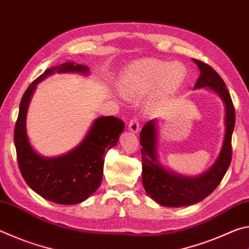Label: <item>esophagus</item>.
<instances>
[{"label": "esophagus", "instance_id": "obj_1", "mask_svg": "<svg viewBox=\"0 0 249 249\" xmlns=\"http://www.w3.org/2000/svg\"><path fill=\"white\" fill-rule=\"evenodd\" d=\"M128 129L133 133H138V130H140V122H138V119L135 115L129 121Z\"/></svg>", "mask_w": 249, "mask_h": 249}]
</instances>
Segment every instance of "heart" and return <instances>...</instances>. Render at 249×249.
<instances>
[{
  "label": "heart",
  "instance_id": "heart-1",
  "mask_svg": "<svg viewBox=\"0 0 249 249\" xmlns=\"http://www.w3.org/2000/svg\"><path fill=\"white\" fill-rule=\"evenodd\" d=\"M187 77L181 64H171L158 59H142L130 65L122 74L120 88L126 95H142L160 88L163 92L178 89Z\"/></svg>",
  "mask_w": 249,
  "mask_h": 249
}]
</instances>
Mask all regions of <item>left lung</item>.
<instances>
[{
	"label": "left lung",
	"mask_w": 249,
	"mask_h": 249,
	"mask_svg": "<svg viewBox=\"0 0 249 249\" xmlns=\"http://www.w3.org/2000/svg\"><path fill=\"white\" fill-rule=\"evenodd\" d=\"M201 71L196 83L197 88L210 87L225 103V137L217 161L209 171L197 178L170 174L163 169L156 157L155 122L149 121L142 127L140 140L142 150V184L146 192L157 203L165 206H184L197 203L210 196L223 179L231 160V134L235 126V108L226 84L215 70L205 62L193 59Z\"/></svg>",
	"instance_id": "obj_1"
}]
</instances>
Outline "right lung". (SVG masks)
Instances as JSON below:
<instances>
[{
    "label": "right lung",
    "instance_id": "1",
    "mask_svg": "<svg viewBox=\"0 0 249 249\" xmlns=\"http://www.w3.org/2000/svg\"><path fill=\"white\" fill-rule=\"evenodd\" d=\"M87 73L86 65L74 61L46 69L43 74L29 84L19 104L14 128V142L18 167L24 180L44 199L58 204H75L87 200L100 187L102 181L104 158L109 148L119 141L125 124L115 116H101L87 137L77 148L57 158H44L35 153L27 140L25 119L36 84L53 72Z\"/></svg>",
    "mask_w": 249,
    "mask_h": 249
}]
</instances>
